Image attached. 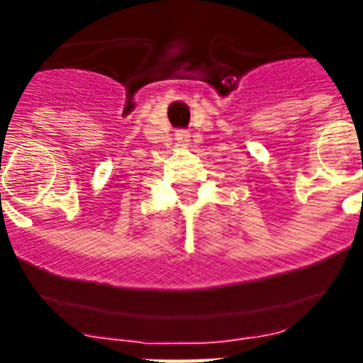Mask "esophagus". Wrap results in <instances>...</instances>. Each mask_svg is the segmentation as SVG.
I'll list each match as a JSON object with an SVG mask.
<instances>
[{
  "label": "esophagus",
  "instance_id": "1",
  "mask_svg": "<svg viewBox=\"0 0 363 363\" xmlns=\"http://www.w3.org/2000/svg\"><path fill=\"white\" fill-rule=\"evenodd\" d=\"M175 139L181 143V145H188V141H190V133H188V131H184V130H179L175 133Z\"/></svg>",
  "mask_w": 363,
  "mask_h": 363
}]
</instances>
